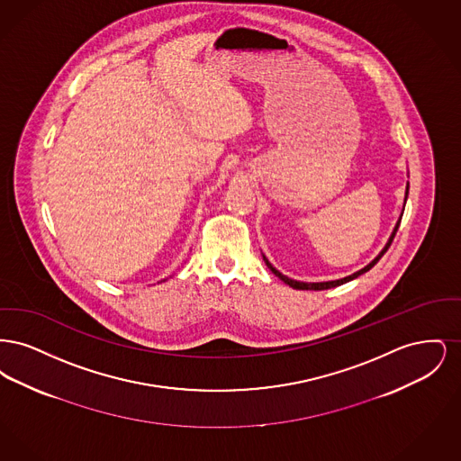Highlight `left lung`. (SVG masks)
I'll list each match as a JSON object with an SVG mask.
<instances>
[{
	"mask_svg": "<svg viewBox=\"0 0 461 461\" xmlns=\"http://www.w3.org/2000/svg\"><path fill=\"white\" fill-rule=\"evenodd\" d=\"M408 190H410V185L406 186V197H404V203H406V200H408ZM404 211V209H402ZM401 218H402V214L399 216V220L395 222L394 231H393V235L389 237V241L385 243V247L382 249V252L373 259L372 263L366 264L363 269H359V271H356V273H352L349 276H346V278H340V280H331V282H318V284H307V282H297V280H292V278H288L285 275H282L276 267H273V264L269 263L267 259H266V256H263L264 263L266 266L282 280V282H285L286 285L292 286V288H295V290H327V288H333V286L344 285V284H348V282H351L354 278H357L359 275H363V273H366V271H370L375 264L380 261V258L387 252V249L391 247V243L394 240L395 233H397V228H399V224H401Z\"/></svg>",
	"mask_w": 461,
	"mask_h": 461,
	"instance_id": "left-lung-1",
	"label": "left lung"
}]
</instances>
